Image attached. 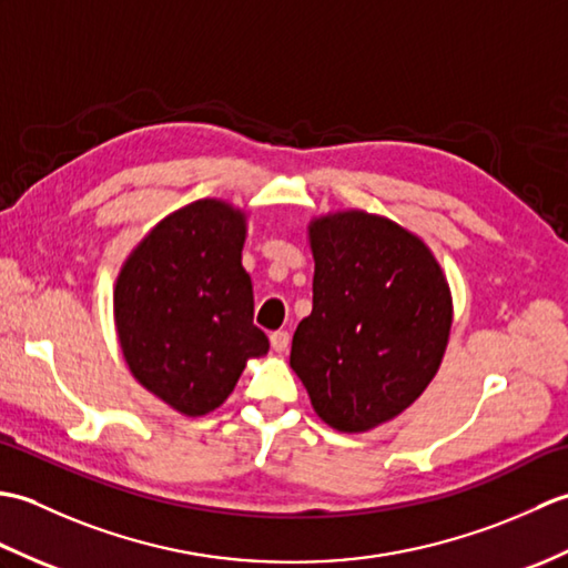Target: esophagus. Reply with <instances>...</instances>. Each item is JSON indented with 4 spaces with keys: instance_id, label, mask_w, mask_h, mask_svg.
Masks as SVG:
<instances>
[{
    "instance_id": "34e87169",
    "label": "esophagus",
    "mask_w": 568,
    "mask_h": 568,
    "mask_svg": "<svg viewBox=\"0 0 568 568\" xmlns=\"http://www.w3.org/2000/svg\"><path fill=\"white\" fill-rule=\"evenodd\" d=\"M271 346H273V352L275 354H283V352H287V346H291V334L287 332H273L271 334Z\"/></svg>"
}]
</instances>
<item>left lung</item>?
<instances>
[{
	"instance_id": "obj_1",
	"label": "left lung",
	"mask_w": 568,
	"mask_h": 568,
	"mask_svg": "<svg viewBox=\"0 0 568 568\" xmlns=\"http://www.w3.org/2000/svg\"><path fill=\"white\" fill-rule=\"evenodd\" d=\"M312 312L291 366L324 425L346 434L395 419L427 390L449 346L452 287L425 239L388 216H312Z\"/></svg>"
}]
</instances>
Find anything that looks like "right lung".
<instances>
[{
	"label": "right lung",
	"instance_id": "add662e5",
	"mask_svg": "<svg viewBox=\"0 0 568 568\" xmlns=\"http://www.w3.org/2000/svg\"><path fill=\"white\" fill-rule=\"evenodd\" d=\"M246 232L244 207L195 200L163 216L116 275L114 327L131 376L185 417L214 413L271 348L253 324Z\"/></svg>",
	"mask_w": 568,
	"mask_h": 568
}]
</instances>
